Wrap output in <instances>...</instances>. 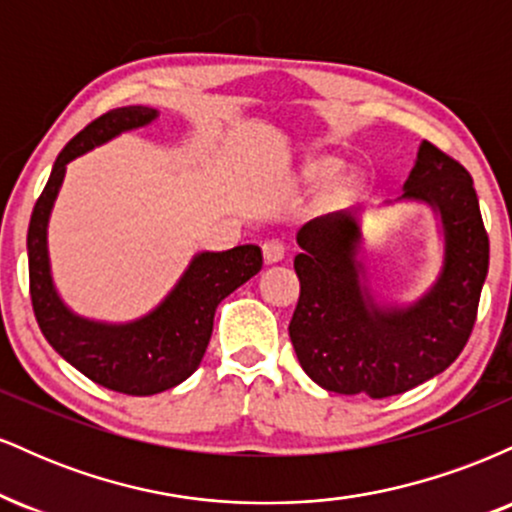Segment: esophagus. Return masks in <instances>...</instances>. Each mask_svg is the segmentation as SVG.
I'll use <instances>...</instances> for the list:
<instances>
[{
	"label": "esophagus",
	"mask_w": 512,
	"mask_h": 512,
	"mask_svg": "<svg viewBox=\"0 0 512 512\" xmlns=\"http://www.w3.org/2000/svg\"><path fill=\"white\" fill-rule=\"evenodd\" d=\"M262 255H264V262H267V264H276V262L284 260L286 250H284V245L279 243V240H267V243L262 245Z\"/></svg>",
	"instance_id": "1"
}]
</instances>
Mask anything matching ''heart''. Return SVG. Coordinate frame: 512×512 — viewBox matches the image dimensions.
<instances>
[{
  "mask_svg": "<svg viewBox=\"0 0 512 512\" xmlns=\"http://www.w3.org/2000/svg\"><path fill=\"white\" fill-rule=\"evenodd\" d=\"M339 168H342V161H339L337 156L310 158V161L303 166V180L308 182V185H317V182L330 180ZM354 185H356L354 175H342L337 182V192L339 195H346V192L354 190Z\"/></svg>",
  "mask_w": 512,
  "mask_h": 512,
  "instance_id": "obj_1",
  "label": "heart"
}]
</instances>
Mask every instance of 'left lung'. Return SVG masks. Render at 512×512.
Segmentation results:
<instances>
[{"label":"left lung","instance_id":"left-lung-1","mask_svg":"<svg viewBox=\"0 0 512 512\" xmlns=\"http://www.w3.org/2000/svg\"><path fill=\"white\" fill-rule=\"evenodd\" d=\"M424 204L440 233V269L416 301L375 286L363 250L361 209L303 223L293 260L301 296L289 334L308 378L337 395L383 399L426 383L460 356L489 274V236L474 182L455 158L421 142L402 197Z\"/></svg>","mask_w":512,"mask_h":512}]
</instances>
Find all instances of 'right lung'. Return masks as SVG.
Listing matches in <instances>:
<instances>
[{"label": "right lung", "mask_w": 512, "mask_h": 512, "mask_svg": "<svg viewBox=\"0 0 512 512\" xmlns=\"http://www.w3.org/2000/svg\"><path fill=\"white\" fill-rule=\"evenodd\" d=\"M156 120L158 110L146 105H127L93 120L57 156L28 223V274L40 332L64 361L93 383L134 397L158 395L190 378L207 351L219 303L262 269L257 245L202 250L156 308L127 322L93 320L64 303L52 276L48 223L67 166L96 146Z\"/></svg>", "instance_id": "right-lung-1"}]
</instances>
